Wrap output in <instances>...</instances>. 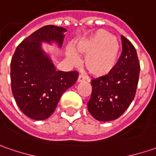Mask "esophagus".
Listing matches in <instances>:
<instances>
[{"label": "esophagus", "mask_w": 156, "mask_h": 156, "mask_svg": "<svg viewBox=\"0 0 156 156\" xmlns=\"http://www.w3.org/2000/svg\"><path fill=\"white\" fill-rule=\"evenodd\" d=\"M86 78H87L86 76H84V75H79L78 78V82H83L86 80Z\"/></svg>", "instance_id": "34e87169"}]
</instances>
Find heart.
Wrapping results in <instances>:
<instances>
[{"mask_svg":"<svg viewBox=\"0 0 156 156\" xmlns=\"http://www.w3.org/2000/svg\"><path fill=\"white\" fill-rule=\"evenodd\" d=\"M77 50L88 54L84 59V65L89 73L97 77L105 76L115 67L119 54L120 45L118 41L105 30H98L90 39L78 42ZM66 55L69 60L78 63L77 54L68 49Z\"/></svg>","mask_w":156,"mask_h":156,"instance_id":"b5f03b06","label":"heart"}]
</instances>
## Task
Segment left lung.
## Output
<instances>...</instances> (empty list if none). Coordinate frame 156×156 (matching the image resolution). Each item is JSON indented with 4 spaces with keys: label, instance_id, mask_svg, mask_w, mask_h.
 Wrapping results in <instances>:
<instances>
[{
    "label": "left lung",
    "instance_id": "obj_1",
    "mask_svg": "<svg viewBox=\"0 0 156 156\" xmlns=\"http://www.w3.org/2000/svg\"><path fill=\"white\" fill-rule=\"evenodd\" d=\"M122 51L113 70L91 79L92 92L88 110L101 122L115 120L129 108L135 98L140 74V63L132 43L122 36Z\"/></svg>",
    "mask_w": 156,
    "mask_h": 156
}]
</instances>
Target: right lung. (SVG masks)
Masks as SVG:
<instances>
[{
    "mask_svg": "<svg viewBox=\"0 0 156 156\" xmlns=\"http://www.w3.org/2000/svg\"><path fill=\"white\" fill-rule=\"evenodd\" d=\"M66 29L53 25L41 27L26 38L11 59V88L20 110L34 120H45L54 112L62 94L76 83L77 71L56 68L41 48V42L61 47Z\"/></svg>",
    "mask_w": 156,
    "mask_h": 156,
    "instance_id": "right-lung-1",
    "label": "right lung"
}]
</instances>
